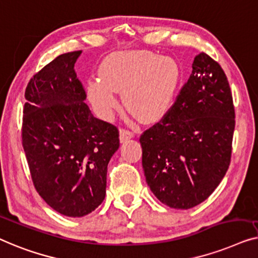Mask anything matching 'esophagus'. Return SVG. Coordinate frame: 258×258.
<instances>
[{
	"label": "esophagus",
	"instance_id": "34e87169",
	"mask_svg": "<svg viewBox=\"0 0 258 258\" xmlns=\"http://www.w3.org/2000/svg\"><path fill=\"white\" fill-rule=\"evenodd\" d=\"M134 137V132L131 130L127 128H120V141L121 143H125L127 141L131 138Z\"/></svg>",
	"mask_w": 258,
	"mask_h": 258
}]
</instances>
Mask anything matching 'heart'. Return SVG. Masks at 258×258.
Segmentation results:
<instances>
[{"label":"heart","instance_id":"obj_1","mask_svg":"<svg viewBox=\"0 0 258 258\" xmlns=\"http://www.w3.org/2000/svg\"><path fill=\"white\" fill-rule=\"evenodd\" d=\"M180 82V68L172 57L148 51H128L111 57L101 68V78L88 85L89 99L101 118L110 119L119 107L116 92L125 106L144 122L160 120L168 113Z\"/></svg>","mask_w":258,"mask_h":258}]
</instances>
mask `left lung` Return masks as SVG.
Returning a JSON list of instances; mask_svg holds the SVG:
<instances>
[{
	"mask_svg": "<svg viewBox=\"0 0 258 258\" xmlns=\"http://www.w3.org/2000/svg\"><path fill=\"white\" fill-rule=\"evenodd\" d=\"M164 118L140 137L146 182L170 208L200 205L226 175L235 110L221 65L201 52Z\"/></svg>",
	"mask_w": 258,
	"mask_h": 258,
	"instance_id": "8db88e82",
	"label": "left lung"
}]
</instances>
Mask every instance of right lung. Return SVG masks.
<instances>
[{
	"mask_svg": "<svg viewBox=\"0 0 258 258\" xmlns=\"http://www.w3.org/2000/svg\"><path fill=\"white\" fill-rule=\"evenodd\" d=\"M82 50L56 57L28 83L22 145L37 193L61 215H88L106 194L119 131L90 111L75 71Z\"/></svg>",
	"mask_w": 258,
	"mask_h": 258,
	"instance_id": "right-lung-1",
	"label": "right lung"
}]
</instances>
